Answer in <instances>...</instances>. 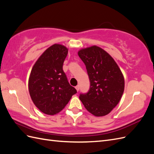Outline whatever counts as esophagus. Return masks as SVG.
Instances as JSON below:
<instances>
[{
    "mask_svg": "<svg viewBox=\"0 0 154 154\" xmlns=\"http://www.w3.org/2000/svg\"><path fill=\"white\" fill-rule=\"evenodd\" d=\"M76 91L78 92L79 91V90H80V86L79 85H77V86H76Z\"/></svg>",
    "mask_w": 154,
    "mask_h": 154,
    "instance_id": "esophagus-1",
    "label": "esophagus"
}]
</instances>
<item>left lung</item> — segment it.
I'll return each instance as SVG.
<instances>
[{
    "instance_id": "8db88e82",
    "label": "left lung",
    "mask_w": 154,
    "mask_h": 154,
    "mask_svg": "<svg viewBox=\"0 0 154 154\" xmlns=\"http://www.w3.org/2000/svg\"><path fill=\"white\" fill-rule=\"evenodd\" d=\"M85 63L90 88L81 93L80 100L85 109L96 116L110 113L118 105L124 92L123 74L110 54L94 45L78 51Z\"/></svg>"
}]
</instances>
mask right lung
Masks as SVG:
<instances>
[{
	"label": "right lung",
	"mask_w": 154,
	"mask_h": 154,
	"mask_svg": "<svg viewBox=\"0 0 154 154\" xmlns=\"http://www.w3.org/2000/svg\"><path fill=\"white\" fill-rule=\"evenodd\" d=\"M67 53L65 46L54 44L45 51L31 70L29 94L35 106L44 114L58 113L77 92L63 70Z\"/></svg>",
	"instance_id": "1"
}]
</instances>
